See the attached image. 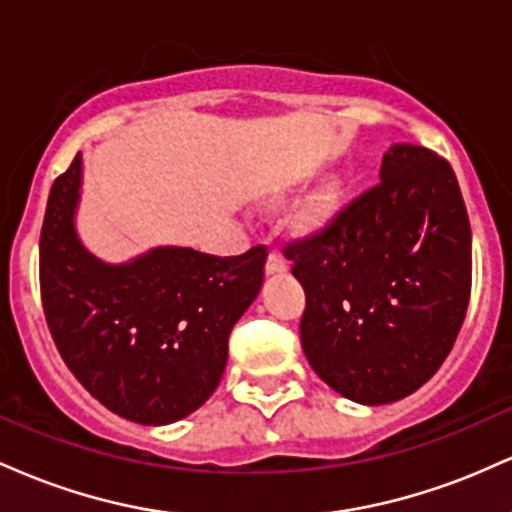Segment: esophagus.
Returning <instances> with one entry per match:
<instances>
[{"mask_svg": "<svg viewBox=\"0 0 512 512\" xmlns=\"http://www.w3.org/2000/svg\"><path fill=\"white\" fill-rule=\"evenodd\" d=\"M286 269H289V264H286L284 255H281L279 250H272L267 257V274H284Z\"/></svg>", "mask_w": 512, "mask_h": 512, "instance_id": "esophagus-1", "label": "esophagus"}]
</instances>
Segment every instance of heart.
Returning <instances> with one entry per match:
<instances>
[{
  "mask_svg": "<svg viewBox=\"0 0 512 512\" xmlns=\"http://www.w3.org/2000/svg\"><path fill=\"white\" fill-rule=\"evenodd\" d=\"M346 195H349V185H346L342 175H327L298 204L296 226L301 231H320V228H325L344 209Z\"/></svg>",
  "mask_w": 512,
  "mask_h": 512,
  "instance_id": "b5f03b06",
  "label": "heart"
}]
</instances>
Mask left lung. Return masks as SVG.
<instances>
[{"mask_svg": "<svg viewBox=\"0 0 512 512\" xmlns=\"http://www.w3.org/2000/svg\"><path fill=\"white\" fill-rule=\"evenodd\" d=\"M286 257L305 291V358L342 397L397 402L448 358L469 305L472 231L445 158L390 146L378 185Z\"/></svg>", "mask_w": 512, "mask_h": 512, "instance_id": "obj_1", "label": "left lung"}]
</instances>
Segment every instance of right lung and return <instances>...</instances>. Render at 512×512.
<instances>
[{
	"label": "right lung",
	"instance_id": "add662e5",
	"mask_svg": "<svg viewBox=\"0 0 512 512\" xmlns=\"http://www.w3.org/2000/svg\"><path fill=\"white\" fill-rule=\"evenodd\" d=\"M81 154L55 180L40 231L45 320L74 378L103 407L166 426L202 407L228 361V334L262 289L267 250L214 257L154 248L103 262L76 233Z\"/></svg>",
	"mask_w": 512,
	"mask_h": 512
}]
</instances>
